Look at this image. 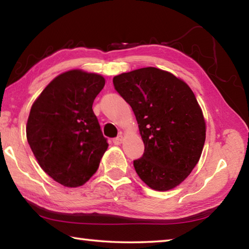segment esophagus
I'll return each instance as SVG.
<instances>
[{
	"instance_id": "obj_1",
	"label": "esophagus",
	"mask_w": 249,
	"mask_h": 249,
	"mask_svg": "<svg viewBox=\"0 0 249 249\" xmlns=\"http://www.w3.org/2000/svg\"><path fill=\"white\" fill-rule=\"evenodd\" d=\"M122 140H124V137H122V136H118L117 138H115V139L112 140V142H113V143H115V144L119 145V144L122 143Z\"/></svg>"
}]
</instances>
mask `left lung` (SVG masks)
<instances>
[{
  "mask_svg": "<svg viewBox=\"0 0 249 249\" xmlns=\"http://www.w3.org/2000/svg\"><path fill=\"white\" fill-rule=\"evenodd\" d=\"M118 93L131 106L144 143L133 161L140 178L168 191L189 177L201 158L205 121L193 91L171 72L146 67L113 77Z\"/></svg>",
  "mask_w": 249,
  "mask_h": 249,
  "instance_id": "8db88e82",
  "label": "left lung"
}]
</instances>
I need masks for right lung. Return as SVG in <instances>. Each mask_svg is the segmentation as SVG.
Returning <instances> with one entry per match:
<instances>
[{
	"instance_id": "right-lung-1",
	"label": "right lung",
	"mask_w": 249,
	"mask_h": 249,
	"mask_svg": "<svg viewBox=\"0 0 249 249\" xmlns=\"http://www.w3.org/2000/svg\"><path fill=\"white\" fill-rule=\"evenodd\" d=\"M104 86L103 76L74 69L53 79L31 108L28 144L40 168L64 186L85 184L108 148L92 110Z\"/></svg>"
}]
</instances>
